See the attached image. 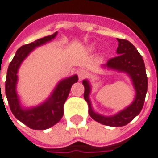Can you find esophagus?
Masks as SVG:
<instances>
[{"label": "esophagus", "instance_id": "34e87169", "mask_svg": "<svg viewBox=\"0 0 158 158\" xmlns=\"http://www.w3.org/2000/svg\"><path fill=\"white\" fill-rule=\"evenodd\" d=\"M78 75H79V79L80 80H82V79H85L87 76H88V72L86 70H85V69H81L78 73Z\"/></svg>", "mask_w": 158, "mask_h": 158}]
</instances>
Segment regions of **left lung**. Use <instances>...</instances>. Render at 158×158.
<instances>
[{
    "mask_svg": "<svg viewBox=\"0 0 158 158\" xmlns=\"http://www.w3.org/2000/svg\"><path fill=\"white\" fill-rule=\"evenodd\" d=\"M117 41L119 42L116 50L118 56L114 58H110L106 64V67L118 71L125 72L132 78L133 85L136 90V98L133 103L114 116L105 117L103 115L98 114L92 110L89 100V94L90 91V85L87 80L83 81V85L85 86L84 98L89 106L90 116L99 123L110 127L126 126L140 113L144 106L148 85L144 60L142 59L140 54L138 52L137 48L129 41L120 38H117Z\"/></svg>",
    "mask_w": 158,
    "mask_h": 158,
    "instance_id": "1",
    "label": "left lung"
}]
</instances>
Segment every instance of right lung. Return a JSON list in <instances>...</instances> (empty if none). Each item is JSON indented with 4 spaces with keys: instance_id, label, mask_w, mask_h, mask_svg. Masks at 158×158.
I'll use <instances>...</instances> for the list:
<instances>
[{
    "instance_id": "1",
    "label": "right lung",
    "mask_w": 158,
    "mask_h": 158,
    "mask_svg": "<svg viewBox=\"0 0 158 158\" xmlns=\"http://www.w3.org/2000/svg\"><path fill=\"white\" fill-rule=\"evenodd\" d=\"M56 35L57 32L21 46L17 50L7 69L5 90L10 110L19 121L23 122L30 128L35 130L48 129L60 121L63 116L64 103L69 95L72 85L74 83L78 82L77 75L63 79L58 84L52 96L42 105L31 110H23L20 107L19 98L16 93L18 69L22 61L29 55L31 51H32V49L48 41L52 40L53 38L56 37Z\"/></svg>"
}]
</instances>
